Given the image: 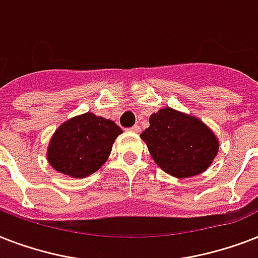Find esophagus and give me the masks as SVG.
<instances>
[{
  "instance_id": "esophagus-1",
  "label": "esophagus",
  "mask_w": 258,
  "mask_h": 258,
  "mask_svg": "<svg viewBox=\"0 0 258 258\" xmlns=\"http://www.w3.org/2000/svg\"><path fill=\"white\" fill-rule=\"evenodd\" d=\"M128 131H131V133H139V131H141V127H139L138 124H135L133 125L131 128H128Z\"/></svg>"
}]
</instances>
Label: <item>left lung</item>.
Returning <instances> with one entry per match:
<instances>
[{
    "instance_id": "left-lung-1",
    "label": "left lung",
    "mask_w": 258,
    "mask_h": 258,
    "mask_svg": "<svg viewBox=\"0 0 258 258\" xmlns=\"http://www.w3.org/2000/svg\"><path fill=\"white\" fill-rule=\"evenodd\" d=\"M141 138L154 162L179 179L206 171L220 150L217 135L200 117L170 107L150 116V127Z\"/></svg>"
}]
</instances>
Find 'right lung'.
Segmentation results:
<instances>
[{
  "instance_id": "right-lung-1",
  "label": "right lung",
  "mask_w": 258,
  "mask_h": 258,
  "mask_svg": "<svg viewBox=\"0 0 258 258\" xmlns=\"http://www.w3.org/2000/svg\"><path fill=\"white\" fill-rule=\"evenodd\" d=\"M121 133L115 121L92 112L82 113L58 125L50 138L46 159L64 175L86 178L104 165Z\"/></svg>"
}]
</instances>
